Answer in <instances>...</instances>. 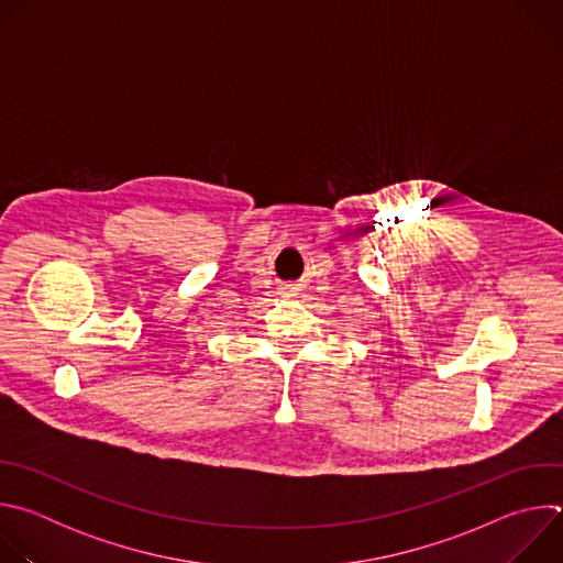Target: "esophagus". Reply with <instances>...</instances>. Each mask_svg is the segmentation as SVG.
<instances>
[{
    "label": "esophagus",
    "instance_id": "34e87169",
    "mask_svg": "<svg viewBox=\"0 0 563 563\" xmlns=\"http://www.w3.org/2000/svg\"><path fill=\"white\" fill-rule=\"evenodd\" d=\"M283 291H285V294H289V291H294V287H291V285H285V287H283Z\"/></svg>",
    "mask_w": 563,
    "mask_h": 563
}]
</instances>
